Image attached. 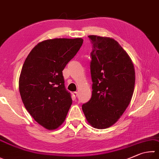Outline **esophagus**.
I'll return each instance as SVG.
<instances>
[{
    "mask_svg": "<svg viewBox=\"0 0 159 159\" xmlns=\"http://www.w3.org/2000/svg\"><path fill=\"white\" fill-rule=\"evenodd\" d=\"M73 95L75 98L77 97V95H78V93H77V92H73Z\"/></svg>",
    "mask_w": 159,
    "mask_h": 159,
    "instance_id": "obj_1",
    "label": "esophagus"
}]
</instances>
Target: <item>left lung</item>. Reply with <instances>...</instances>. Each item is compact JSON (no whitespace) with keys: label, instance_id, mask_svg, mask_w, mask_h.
Segmentation results:
<instances>
[{"label":"left lung","instance_id":"obj_1","mask_svg":"<svg viewBox=\"0 0 159 159\" xmlns=\"http://www.w3.org/2000/svg\"><path fill=\"white\" fill-rule=\"evenodd\" d=\"M92 96L82 108L89 124L107 129L118 121L129 104L135 70L129 56L116 40L89 35Z\"/></svg>","mask_w":159,"mask_h":159}]
</instances>
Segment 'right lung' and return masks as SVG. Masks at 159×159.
<instances>
[{
    "instance_id": "1",
    "label": "right lung",
    "mask_w": 159,
    "mask_h": 159,
    "mask_svg": "<svg viewBox=\"0 0 159 159\" xmlns=\"http://www.w3.org/2000/svg\"><path fill=\"white\" fill-rule=\"evenodd\" d=\"M82 43V38L45 40L34 47L23 65L19 82L23 103L47 129L60 126L71 106L62 71Z\"/></svg>"
}]
</instances>
